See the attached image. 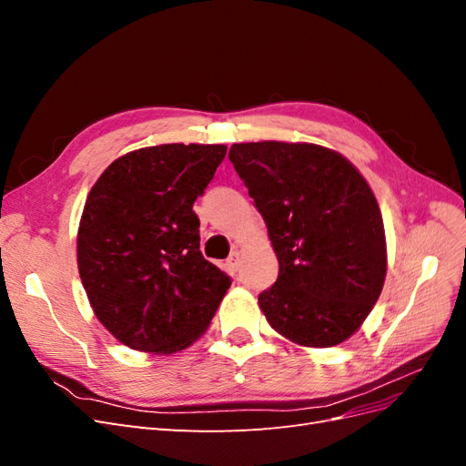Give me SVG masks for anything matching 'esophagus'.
<instances>
[{
    "label": "esophagus",
    "mask_w": 466,
    "mask_h": 466,
    "mask_svg": "<svg viewBox=\"0 0 466 466\" xmlns=\"http://www.w3.org/2000/svg\"><path fill=\"white\" fill-rule=\"evenodd\" d=\"M238 262H241V255H238L237 250H233L231 255H229V258L225 260V266H228L229 272H237L238 270Z\"/></svg>",
    "instance_id": "1"
}]
</instances>
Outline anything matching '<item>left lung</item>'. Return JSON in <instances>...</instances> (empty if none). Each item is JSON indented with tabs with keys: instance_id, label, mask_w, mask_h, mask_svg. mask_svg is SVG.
Wrapping results in <instances>:
<instances>
[{
	"instance_id": "left-lung-1",
	"label": "left lung",
	"mask_w": 466,
	"mask_h": 466,
	"mask_svg": "<svg viewBox=\"0 0 466 466\" xmlns=\"http://www.w3.org/2000/svg\"><path fill=\"white\" fill-rule=\"evenodd\" d=\"M229 161L279 262L276 284L258 295L270 327L309 348L348 340L387 274L383 218L370 185L340 153L315 144H235Z\"/></svg>"
}]
</instances>
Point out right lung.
Wrapping results in <instances>:
<instances>
[{
	"mask_svg": "<svg viewBox=\"0 0 466 466\" xmlns=\"http://www.w3.org/2000/svg\"><path fill=\"white\" fill-rule=\"evenodd\" d=\"M228 147L165 144L110 163L77 231V266L103 327L132 350L173 354L214 319L231 278L200 252L194 202Z\"/></svg>",
	"mask_w": 466,
	"mask_h": 466,
	"instance_id": "obj_1",
	"label": "right lung"
}]
</instances>
